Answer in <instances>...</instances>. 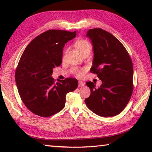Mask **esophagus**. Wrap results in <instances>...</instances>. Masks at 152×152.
Here are the masks:
<instances>
[{
	"instance_id": "esophagus-1",
	"label": "esophagus",
	"mask_w": 152,
	"mask_h": 152,
	"mask_svg": "<svg viewBox=\"0 0 152 152\" xmlns=\"http://www.w3.org/2000/svg\"><path fill=\"white\" fill-rule=\"evenodd\" d=\"M84 86V83L82 82V81L78 82V87L79 88H82V87Z\"/></svg>"
}]
</instances>
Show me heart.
<instances>
[{"label":"heart","mask_w":152,"mask_h":152,"mask_svg":"<svg viewBox=\"0 0 152 152\" xmlns=\"http://www.w3.org/2000/svg\"><path fill=\"white\" fill-rule=\"evenodd\" d=\"M75 47L80 54L85 53L86 51H89L90 52L91 50V44H90L89 42L84 39H81L76 41L75 43ZM83 72H84V70L83 69L76 70L75 71V74H76V76L80 77L82 76Z\"/></svg>","instance_id":"b5f03b06"}]
</instances>
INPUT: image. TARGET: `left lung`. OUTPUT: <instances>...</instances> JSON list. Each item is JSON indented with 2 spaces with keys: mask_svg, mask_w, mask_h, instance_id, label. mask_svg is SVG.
I'll use <instances>...</instances> for the list:
<instances>
[{
  "mask_svg": "<svg viewBox=\"0 0 152 152\" xmlns=\"http://www.w3.org/2000/svg\"><path fill=\"white\" fill-rule=\"evenodd\" d=\"M86 37L91 41L94 57L90 69L102 84L86 83L91 95L85 99L88 108L101 117L119 114L129 101L133 90V66L125 47L114 36L102 28L89 29Z\"/></svg>",
  "mask_w": 152,
  "mask_h": 152,
  "instance_id": "left-lung-1",
  "label": "left lung"
}]
</instances>
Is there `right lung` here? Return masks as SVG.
<instances>
[{
    "instance_id": "obj_1",
    "label": "right lung",
    "mask_w": 152,
    "mask_h": 152,
    "mask_svg": "<svg viewBox=\"0 0 152 152\" xmlns=\"http://www.w3.org/2000/svg\"><path fill=\"white\" fill-rule=\"evenodd\" d=\"M76 32L48 30L32 40L19 61L15 76L19 96L33 114L48 118L65 106L66 95L78 86L69 78L55 83L56 66L62 63L64 45L76 37Z\"/></svg>"
}]
</instances>
